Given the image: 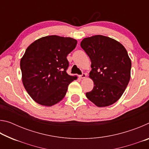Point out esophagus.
Listing matches in <instances>:
<instances>
[{"mask_svg":"<svg viewBox=\"0 0 149 149\" xmlns=\"http://www.w3.org/2000/svg\"><path fill=\"white\" fill-rule=\"evenodd\" d=\"M86 76H87V74H85V73H84V74H83L82 75H79V77L81 78V79H84V78L86 77Z\"/></svg>","mask_w":149,"mask_h":149,"instance_id":"34e87169","label":"esophagus"}]
</instances>
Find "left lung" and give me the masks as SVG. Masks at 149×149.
<instances>
[{
  "instance_id": "obj_1",
  "label": "left lung",
  "mask_w": 149,
  "mask_h": 149,
  "mask_svg": "<svg viewBox=\"0 0 149 149\" xmlns=\"http://www.w3.org/2000/svg\"><path fill=\"white\" fill-rule=\"evenodd\" d=\"M80 45L91 61L89 77L94 82L86 97L99 107L114 104L130 80L132 62L127 50L115 39L100 35L85 38Z\"/></svg>"
}]
</instances>
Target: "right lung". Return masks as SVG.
I'll return each mask as SVG.
<instances>
[{"label": "right lung", "instance_id": "add662e5", "mask_svg": "<svg viewBox=\"0 0 149 149\" xmlns=\"http://www.w3.org/2000/svg\"><path fill=\"white\" fill-rule=\"evenodd\" d=\"M77 41L71 37L50 35L36 40L27 48L20 61L22 82L33 100L51 107L66 94L69 84L77 76L67 74L68 54Z\"/></svg>", "mask_w": 149, "mask_h": 149}]
</instances>
